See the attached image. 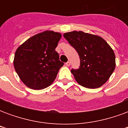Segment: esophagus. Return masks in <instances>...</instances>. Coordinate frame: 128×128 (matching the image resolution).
Here are the masks:
<instances>
[{
  "mask_svg": "<svg viewBox=\"0 0 128 128\" xmlns=\"http://www.w3.org/2000/svg\"><path fill=\"white\" fill-rule=\"evenodd\" d=\"M66 65L67 66H69L70 65V62L69 61H68V62H67L66 63Z\"/></svg>",
  "mask_w": 128,
  "mask_h": 128,
  "instance_id": "obj_1",
  "label": "esophagus"
}]
</instances>
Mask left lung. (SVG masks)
Returning a JSON list of instances; mask_svg holds the SVG:
<instances>
[{"label":"left lung","instance_id":"1","mask_svg":"<svg viewBox=\"0 0 128 128\" xmlns=\"http://www.w3.org/2000/svg\"><path fill=\"white\" fill-rule=\"evenodd\" d=\"M65 39L78 52L80 65L71 69L75 80L88 88H97L110 78L115 68V55L101 37L83 32H68Z\"/></svg>","mask_w":128,"mask_h":128}]
</instances>
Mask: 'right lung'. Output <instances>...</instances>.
<instances>
[{"label": "right lung", "mask_w": 128, "mask_h": 128, "mask_svg": "<svg viewBox=\"0 0 128 128\" xmlns=\"http://www.w3.org/2000/svg\"><path fill=\"white\" fill-rule=\"evenodd\" d=\"M62 35L46 31L30 38L17 48L14 65L26 86L40 90L50 86L64 63L56 48Z\"/></svg>", "instance_id": "add662e5"}]
</instances>
